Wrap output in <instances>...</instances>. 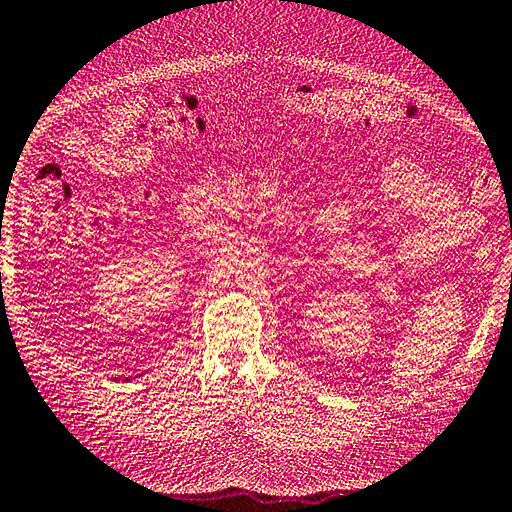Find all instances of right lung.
<instances>
[{
    "label": "right lung",
    "mask_w": 512,
    "mask_h": 512,
    "mask_svg": "<svg viewBox=\"0 0 512 512\" xmlns=\"http://www.w3.org/2000/svg\"><path fill=\"white\" fill-rule=\"evenodd\" d=\"M126 380H128V378H126Z\"/></svg>",
    "instance_id": "1"
}]
</instances>
